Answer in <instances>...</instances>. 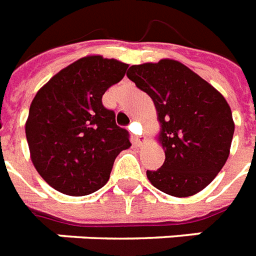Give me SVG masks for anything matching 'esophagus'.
<instances>
[{
    "mask_svg": "<svg viewBox=\"0 0 256 256\" xmlns=\"http://www.w3.org/2000/svg\"><path fill=\"white\" fill-rule=\"evenodd\" d=\"M128 128H130V132H134V128H136V122L130 124V126H128ZM144 141H145V138H144L142 136H136V134H132V142H134L136 145H140V144H142Z\"/></svg>",
    "mask_w": 256,
    "mask_h": 256,
    "instance_id": "esophagus-1",
    "label": "esophagus"
}]
</instances>
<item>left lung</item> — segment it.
I'll return each mask as SVG.
<instances>
[{"label": "left lung", "mask_w": 256, "mask_h": 256, "mask_svg": "<svg viewBox=\"0 0 256 256\" xmlns=\"http://www.w3.org/2000/svg\"><path fill=\"white\" fill-rule=\"evenodd\" d=\"M128 78L158 112L165 161L146 170L161 192L186 198L204 189L227 161L235 124L223 95L176 60L132 66Z\"/></svg>", "instance_id": "obj_1"}]
</instances>
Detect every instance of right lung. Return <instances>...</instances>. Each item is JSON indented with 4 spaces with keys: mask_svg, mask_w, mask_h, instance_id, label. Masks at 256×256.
Masks as SVG:
<instances>
[{
    "mask_svg": "<svg viewBox=\"0 0 256 256\" xmlns=\"http://www.w3.org/2000/svg\"><path fill=\"white\" fill-rule=\"evenodd\" d=\"M128 64L87 56L56 74L32 100L25 124L32 162L58 192L86 196L110 178L116 156L132 146L130 134L102 103L122 80Z\"/></svg>",
    "mask_w": 256,
    "mask_h": 256,
    "instance_id": "add662e5",
    "label": "right lung"
}]
</instances>
